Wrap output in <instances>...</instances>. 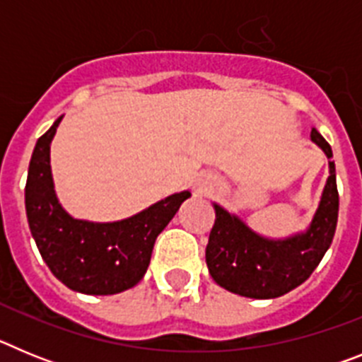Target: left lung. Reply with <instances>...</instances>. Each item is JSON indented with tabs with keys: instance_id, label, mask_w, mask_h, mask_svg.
Masks as SVG:
<instances>
[{
	"instance_id": "8db88e82",
	"label": "left lung",
	"mask_w": 362,
	"mask_h": 362,
	"mask_svg": "<svg viewBox=\"0 0 362 362\" xmlns=\"http://www.w3.org/2000/svg\"><path fill=\"white\" fill-rule=\"evenodd\" d=\"M312 141L332 159V146L312 129ZM319 206L305 232L290 238L270 239L259 235L238 216L214 203L216 223L206 245V267L219 286L252 299H276L305 283L330 248L339 216L335 163L328 161Z\"/></svg>"
}]
</instances>
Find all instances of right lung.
Listing matches in <instances>:
<instances>
[{
  "mask_svg": "<svg viewBox=\"0 0 362 362\" xmlns=\"http://www.w3.org/2000/svg\"><path fill=\"white\" fill-rule=\"evenodd\" d=\"M62 119L37 139L28 165L25 209L32 238L50 272L74 292H124L143 279L153 243L190 192L172 194L114 223L74 219L57 201L50 168V143Z\"/></svg>",
  "mask_w": 362,
  "mask_h": 362,
  "instance_id": "1",
  "label": "right lung"
}]
</instances>
